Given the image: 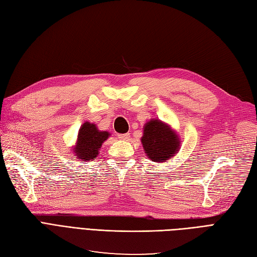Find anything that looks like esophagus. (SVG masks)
Here are the masks:
<instances>
[{
    "label": "esophagus",
    "mask_w": 257,
    "mask_h": 257,
    "mask_svg": "<svg viewBox=\"0 0 257 257\" xmlns=\"http://www.w3.org/2000/svg\"><path fill=\"white\" fill-rule=\"evenodd\" d=\"M119 139H121V141H127V139L130 138V134L128 133H125V134H119L118 135Z\"/></svg>",
    "instance_id": "obj_1"
}]
</instances>
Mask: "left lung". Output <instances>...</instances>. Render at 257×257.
Instances as JSON below:
<instances>
[{"mask_svg": "<svg viewBox=\"0 0 257 257\" xmlns=\"http://www.w3.org/2000/svg\"><path fill=\"white\" fill-rule=\"evenodd\" d=\"M142 144L148 159L155 163H164L177 155L181 139L169 124L151 119L144 125Z\"/></svg>", "mask_w": 257, "mask_h": 257, "instance_id": "left-lung-1", "label": "left lung"}]
</instances>
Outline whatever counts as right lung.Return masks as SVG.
I'll return each mask as SVG.
<instances>
[{"label": "right lung", "instance_id": "right-lung-1", "mask_svg": "<svg viewBox=\"0 0 257 257\" xmlns=\"http://www.w3.org/2000/svg\"><path fill=\"white\" fill-rule=\"evenodd\" d=\"M110 133L107 131H100L96 124L85 121L78 131V136L75 146L72 147L75 159L80 161H91L98 157L103 143L107 141Z\"/></svg>", "mask_w": 257, "mask_h": 257}]
</instances>
